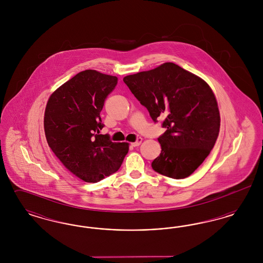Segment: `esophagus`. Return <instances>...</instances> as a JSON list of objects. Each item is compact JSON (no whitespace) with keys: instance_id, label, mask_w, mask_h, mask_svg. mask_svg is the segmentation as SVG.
<instances>
[{"instance_id":"esophagus-1","label":"esophagus","mask_w":263,"mask_h":263,"mask_svg":"<svg viewBox=\"0 0 263 263\" xmlns=\"http://www.w3.org/2000/svg\"><path fill=\"white\" fill-rule=\"evenodd\" d=\"M142 141H143V139H142V138H138L137 141H135V142L131 143V145H132L133 147H138V146H140V145H141Z\"/></svg>"}]
</instances>
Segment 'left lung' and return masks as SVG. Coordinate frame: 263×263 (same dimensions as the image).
I'll list each match as a JSON object with an SVG mask.
<instances>
[{
  "label": "left lung",
  "instance_id": "left-lung-1",
  "mask_svg": "<svg viewBox=\"0 0 263 263\" xmlns=\"http://www.w3.org/2000/svg\"><path fill=\"white\" fill-rule=\"evenodd\" d=\"M123 81L155 122L164 117L166 131L158 138L162 152L153 161V170L175 179L192 175L210 154L220 131L212 88L171 62L126 76Z\"/></svg>",
  "mask_w": 263,
  "mask_h": 263
}]
</instances>
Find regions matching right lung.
I'll use <instances>...</instances> for the list:
<instances>
[{
    "label": "right lung",
    "mask_w": 263,
    "mask_h": 263,
    "mask_svg": "<svg viewBox=\"0 0 263 263\" xmlns=\"http://www.w3.org/2000/svg\"><path fill=\"white\" fill-rule=\"evenodd\" d=\"M117 77L96 70L80 72L57 88L44 112L47 143L64 166L86 182H98L119 170L129 144L100 134V111Z\"/></svg>",
    "instance_id": "right-lung-1"
}]
</instances>
